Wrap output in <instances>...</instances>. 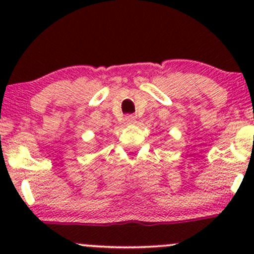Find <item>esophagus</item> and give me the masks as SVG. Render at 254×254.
<instances>
[{"instance_id": "1", "label": "esophagus", "mask_w": 254, "mask_h": 254, "mask_svg": "<svg viewBox=\"0 0 254 254\" xmlns=\"http://www.w3.org/2000/svg\"><path fill=\"white\" fill-rule=\"evenodd\" d=\"M124 122H125V124H133V123H136V118H135V116H127V117H125V119H124Z\"/></svg>"}]
</instances>
